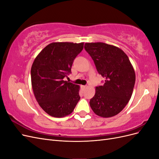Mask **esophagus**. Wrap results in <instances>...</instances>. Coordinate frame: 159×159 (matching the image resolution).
Returning a JSON list of instances; mask_svg holds the SVG:
<instances>
[{"label": "esophagus", "mask_w": 159, "mask_h": 159, "mask_svg": "<svg viewBox=\"0 0 159 159\" xmlns=\"http://www.w3.org/2000/svg\"><path fill=\"white\" fill-rule=\"evenodd\" d=\"M81 88L82 89H85V88H87V86H86V85H81Z\"/></svg>", "instance_id": "obj_1"}]
</instances>
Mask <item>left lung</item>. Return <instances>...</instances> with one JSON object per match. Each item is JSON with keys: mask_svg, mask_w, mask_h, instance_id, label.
Listing matches in <instances>:
<instances>
[{"mask_svg": "<svg viewBox=\"0 0 159 159\" xmlns=\"http://www.w3.org/2000/svg\"><path fill=\"white\" fill-rule=\"evenodd\" d=\"M84 48L105 79L103 85L95 88L90 107L99 117H113L121 111L131 98L135 83L133 67L125 53L117 46L91 42L85 43Z\"/></svg>", "mask_w": 159, "mask_h": 159, "instance_id": "obj_1", "label": "left lung"}]
</instances>
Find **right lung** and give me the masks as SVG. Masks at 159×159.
Instances as JSON below:
<instances>
[{"mask_svg":"<svg viewBox=\"0 0 159 159\" xmlns=\"http://www.w3.org/2000/svg\"><path fill=\"white\" fill-rule=\"evenodd\" d=\"M84 42H52L36 57L31 68L32 88L41 108L54 117L71 114L80 99V85L64 80L71 73Z\"/></svg>","mask_w":159,"mask_h":159,"instance_id":"1","label":"right lung"}]
</instances>
